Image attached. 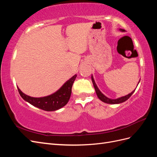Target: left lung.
<instances>
[{"label":"left lung","instance_id":"1","mask_svg":"<svg viewBox=\"0 0 157 157\" xmlns=\"http://www.w3.org/2000/svg\"><path fill=\"white\" fill-rule=\"evenodd\" d=\"M119 30L121 32H124L125 31L124 29H119ZM92 80L94 86L95 90H96V94H97L98 98L100 99L101 101H103L104 103H109V104H118V103H123V102L126 101L127 99L132 96V95L133 94V93L134 92L135 90H136L135 89L134 91H132L129 94L126 95V96H122V97H121V98H117V99H111V98H109L107 96H105V95H104L103 93H101V92L100 91V90H99V89L98 88V86L96 85V82H95V80L94 79L93 75H92ZM140 81H139V82H140ZM139 82H138V84H139ZM138 84H137V85H138Z\"/></svg>","mask_w":157,"mask_h":157}]
</instances>
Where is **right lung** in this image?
I'll return each instance as SVG.
<instances>
[{
	"instance_id": "right-lung-1",
	"label": "right lung",
	"mask_w": 157,
	"mask_h": 157,
	"mask_svg": "<svg viewBox=\"0 0 157 157\" xmlns=\"http://www.w3.org/2000/svg\"><path fill=\"white\" fill-rule=\"evenodd\" d=\"M77 76V75L73 76L56 92L44 97H31L22 92L18 87L17 90L21 97L32 105L44 111H54L62 108L68 103L71 94V88Z\"/></svg>"
}]
</instances>
